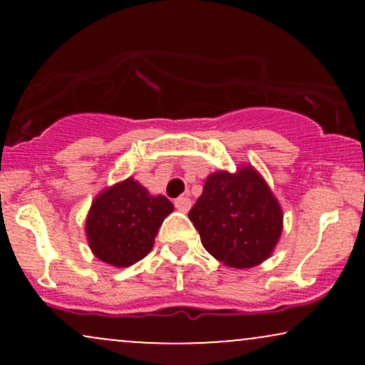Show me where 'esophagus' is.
<instances>
[{
    "mask_svg": "<svg viewBox=\"0 0 365 365\" xmlns=\"http://www.w3.org/2000/svg\"><path fill=\"white\" fill-rule=\"evenodd\" d=\"M190 206H192V200L188 199V197H185V195H182V197H178V199H175V207H177L178 211L187 212L188 209H190Z\"/></svg>",
    "mask_w": 365,
    "mask_h": 365,
    "instance_id": "obj_1",
    "label": "esophagus"
}]
</instances>
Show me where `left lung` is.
<instances>
[{
	"label": "left lung",
	"mask_w": 365,
	"mask_h": 365,
	"mask_svg": "<svg viewBox=\"0 0 365 365\" xmlns=\"http://www.w3.org/2000/svg\"><path fill=\"white\" fill-rule=\"evenodd\" d=\"M204 249L230 267L266 261L282 235L283 215L269 187L250 166L207 177L188 212Z\"/></svg>",
	"instance_id": "1"
}]
</instances>
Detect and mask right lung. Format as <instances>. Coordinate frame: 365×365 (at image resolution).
Instances as JSON below:
<instances>
[{
  "instance_id": "obj_1",
  "label": "right lung",
  "mask_w": 365,
  "mask_h": 365,
  "mask_svg": "<svg viewBox=\"0 0 365 365\" xmlns=\"http://www.w3.org/2000/svg\"><path fill=\"white\" fill-rule=\"evenodd\" d=\"M173 211L165 195H150L133 178L96 197L86 232L92 252L116 267L135 264L150 252L163 220Z\"/></svg>"
}]
</instances>
